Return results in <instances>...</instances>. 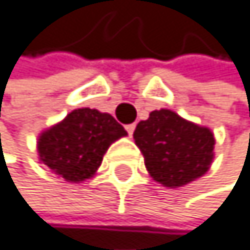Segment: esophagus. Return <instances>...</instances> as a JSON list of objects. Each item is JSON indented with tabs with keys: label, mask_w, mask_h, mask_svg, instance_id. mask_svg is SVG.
Returning <instances> with one entry per match:
<instances>
[{
	"label": "esophagus",
	"mask_w": 250,
	"mask_h": 250,
	"mask_svg": "<svg viewBox=\"0 0 250 250\" xmlns=\"http://www.w3.org/2000/svg\"><path fill=\"white\" fill-rule=\"evenodd\" d=\"M134 129H135V124H127V126H126V130H127L129 135L134 134Z\"/></svg>",
	"instance_id": "34e87169"
}]
</instances>
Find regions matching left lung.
I'll use <instances>...</instances> for the list:
<instances>
[{"mask_svg": "<svg viewBox=\"0 0 250 250\" xmlns=\"http://www.w3.org/2000/svg\"><path fill=\"white\" fill-rule=\"evenodd\" d=\"M135 145L153 180L179 188L203 177L214 159L215 139L209 127L184 120L172 110H155L134 130Z\"/></svg>", "mask_w": 250, "mask_h": 250, "instance_id": "obj_1", "label": "left lung"}]
</instances>
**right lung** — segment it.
Listing matches in <instances>:
<instances>
[{
	"mask_svg": "<svg viewBox=\"0 0 250 250\" xmlns=\"http://www.w3.org/2000/svg\"><path fill=\"white\" fill-rule=\"evenodd\" d=\"M127 135L108 113L78 108L38 139L40 161L71 184H80L97 172L108 146Z\"/></svg>",
	"mask_w": 250,
	"mask_h": 250,
	"instance_id": "add662e5",
	"label": "right lung"
}]
</instances>
